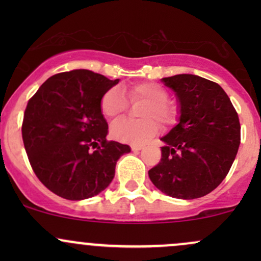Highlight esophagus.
Masks as SVG:
<instances>
[{
	"instance_id": "obj_1",
	"label": "esophagus",
	"mask_w": 261,
	"mask_h": 261,
	"mask_svg": "<svg viewBox=\"0 0 261 261\" xmlns=\"http://www.w3.org/2000/svg\"><path fill=\"white\" fill-rule=\"evenodd\" d=\"M131 149H133V151H140V149H142V145L134 143V145H131Z\"/></svg>"
}]
</instances>
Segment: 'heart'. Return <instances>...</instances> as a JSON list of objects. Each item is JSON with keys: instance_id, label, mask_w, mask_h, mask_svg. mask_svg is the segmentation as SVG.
I'll return each mask as SVG.
<instances>
[{"instance_id": "obj_1", "label": "heart", "mask_w": 261, "mask_h": 261, "mask_svg": "<svg viewBox=\"0 0 261 261\" xmlns=\"http://www.w3.org/2000/svg\"><path fill=\"white\" fill-rule=\"evenodd\" d=\"M127 97L133 101H146L140 114L143 120H120L113 124L110 127L113 139L127 143L145 142L158 131V124L153 119L161 122L172 120L173 110L167 103L168 93L161 86L154 83H140L127 89ZM100 108L107 118L118 119L126 110L127 100L124 93L114 87L104 93L100 100Z\"/></svg>"}]
</instances>
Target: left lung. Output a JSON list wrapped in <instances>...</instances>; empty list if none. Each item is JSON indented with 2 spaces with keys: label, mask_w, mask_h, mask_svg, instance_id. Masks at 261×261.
Returning <instances> with one entry per match:
<instances>
[{
  "label": "left lung",
  "mask_w": 261,
  "mask_h": 261,
  "mask_svg": "<svg viewBox=\"0 0 261 261\" xmlns=\"http://www.w3.org/2000/svg\"><path fill=\"white\" fill-rule=\"evenodd\" d=\"M178 101V124L164 146L151 181L175 199L193 200L215 190L228 174L241 143L238 114L222 87L196 74L162 79Z\"/></svg>",
  "instance_id": "1"
}]
</instances>
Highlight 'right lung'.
Listing matches in <instances>:
<instances>
[{
    "mask_svg": "<svg viewBox=\"0 0 261 261\" xmlns=\"http://www.w3.org/2000/svg\"><path fill=\"white\" fill-rule=\"evenodd\" d=\"M118 83L89 70H72L47 79L28 101L22 125L25 152L39 180L56 195H98L114 179L119 158L131 151L107 141L100 100Z\"/></svg>",
    "mask_w": 261,
    "mask_h": 261,
    "instance_id": "1",
    "label": "right lung"
}]
</instances>
